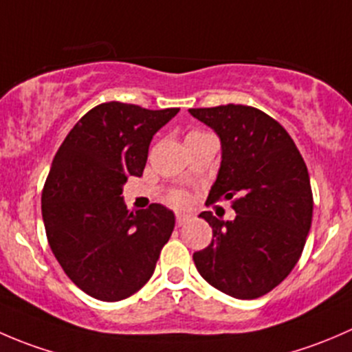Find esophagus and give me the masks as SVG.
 <instances>
[{
	"label": "esophagus",
	"mask_w": 352,
	"mask_h": 352,
	"mask_svg": "<svg viewBox=\"0 0 352 352\" xmlns=\"http://www.w3.org/2000/svg\"><path fill=\"white\" fill-rule=\"evenodd\" d=\"M190 218H192V216L187 214V212H177V225L179 226L186 225L187 221H190Z\"/></svg>",
	"instance_id": "1"
}]
</instances>
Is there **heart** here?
<instances>
[{"instance_id":"1","label":"heart","mask_w":352,"mask_h":352,"mask_svg":"<svg viewBox=\"0 0 352 352\" xmlns=\"http://www.w3.org/2000/svg\"><path fill=\"white\" fill-rule=\"evenodd\" d=\"M170 201L173 202V204H186L187 202V196L184 192H173L172 196H170Z\"/></svg>"}]
</instances>
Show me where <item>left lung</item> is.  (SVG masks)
<instances>
[{
  "instance_id": "left-lung-1",
  "label": "left lung",
  "mask_w": 352,
  "mask_h": 352,
  "mask_svg": "<svg viewBox=\"0 0 352 352\" xmlns=\"http://www.w3.org/2000/svg\"><path fill=\"white\" fill-rule=\"evenodd\" d=\"M221 141V165L208 201L235 199L232 221L201 212L212 240L194 252L199 274L216 289L254 300L296 265L311 226L307 165L285 127L247 105L189 109Z\"/></svg>"
}]
</instances>
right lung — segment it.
Instances as JSON below:
<instances>
[{"label":"right lung","instance_id":"add662e5","mask_svg":"<svg viewBox=\"0 0 352 352\" xmlns=\"http://www.w3.org/2000/svg\"><path fill=\"white\" fill-rule=\"evenodd\" d=\"M180 109L109 102L85 113L52 160L42 190L49 245L67 278L102 301L150 281L175 214L162 204L131 212L127 177L143 175L151 140Z\"/></svg>","mask_w":352,"mask_h":352}]
</instances>
